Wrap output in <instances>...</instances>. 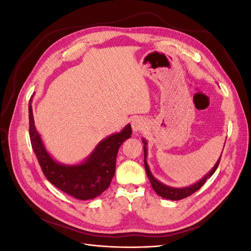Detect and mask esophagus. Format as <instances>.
Masks as SVG:
<instances>
[{
  "mask_svg": "<svg viewBox=\"0 0 251 251\" xmlns=\"http://www.w3.org/2000/svg\"><path fill=\"white\" fill-rule=\"evenodd\" d=\"M132 128L134 133H137L139 131H142L144 128V123L143 120H141L140 118H134L132 120Z\"/></svg>",
  "mask_w": 251,
  "mask_h": 251,
  "instance_id": "obj_1",
  "label": "esophagus"
}]
</instances>
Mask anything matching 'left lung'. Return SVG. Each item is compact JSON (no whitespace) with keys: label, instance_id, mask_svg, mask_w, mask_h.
<instances>
[{"label":"left lung","instance_id":"8db88e82","mask_svg":"<svg viewBox=\"0 0 251 251\" xmlns=\"http://www.w3.org/2000/svg\"><path fill=\"white\" fill-rule=\"evenodd\" d=\"M143 142V151H144V168H146V172H147V175H148V178L151 182V187L154 188V191L160 196L162 197V198H165V199H169V200H181V199H184L186 198V197L193 195L194 193H196L198 189H200L203 184L206 182V180L211 177L212 175H214V173L216 172V170L218 169V165L220 163V160H221V157L219 158V160L217 161V163L215 164L214 168H212V170L205 176L203 179H201L200 181L197 182V183L188 186V187H183V188H176V187H171V186H168L165 185L163 183H161L160 181H158L153 175H151L150 169H149V165H148V162H147V155H148V149H147V141L146 140H142Z\"/></svg>","mask_w":251,"mask_h":251}]
</instances>
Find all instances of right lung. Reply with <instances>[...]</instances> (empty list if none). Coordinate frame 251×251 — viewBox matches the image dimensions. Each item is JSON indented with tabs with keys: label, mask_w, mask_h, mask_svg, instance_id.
I'll return each mask as SVG.
<instances>
[{
	"label": "right lung",
	"mask_w": 251,
	"mask_h": 251,
	"mask_svg": "<svg viewBox=\"0 0 251 251\" xmlns=\"http://www.w3.org/2000/svg\"><path fill=\"white\" fill-rule=\"evenodd\" d=\"M29 101V135L34 154L42 171L51 183L60 191L79 200L94 199L107 189L115 175L118 150L125 140L131 137V125L120 133L113 134L97 144L86 161L76 165H64L56 162L45 149L37 133Z\"/></svg>",
	"instance_id": "obj_1"
}]
</instances>
